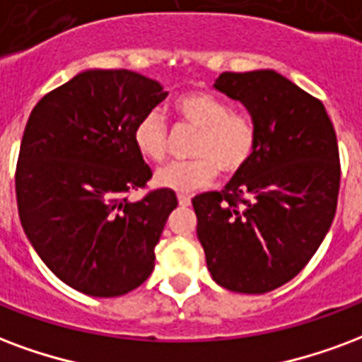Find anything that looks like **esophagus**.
<instances>
[{"instance_id": "1", "label": "esophagus", "mask_w": 362, "mask_h": 362, "mask_svg": "<svg viewBox=\"0 0 362 362\" xmlns=\"http://www.w3.org/2000/svg\"><path fill=\"white\" fill-rule=\"evenodd\" d=\"M178 203H180V205H182V207H188V205H189V203H192V199H189V197H188V195H178Z\"/></svg>"}]
</instances>
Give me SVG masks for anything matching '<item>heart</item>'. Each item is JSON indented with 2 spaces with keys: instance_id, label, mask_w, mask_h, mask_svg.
<instances>
[{
  "instance_id": "b5f03b06",
  "label": "heart",
  "mask_w": 362,
  "mask_h": 362,
  "mask_svg": "<svg viewBox=\"0 0 362 362\" xmlns=\"http://www.w3.org/2000/svg\"><path fill=\"white\" fill-rule=\"evenodd\" d=\"M176 113L199 130L194 155L188 163H168L155 173L159 188L188 194L207 188L216 176L240 173L257 147V130L245 115L232 113L226 101L207 92H189L176 101ZM134 146L146 159L159 160L167 155V124L159 111L144 115L134 128Z\"/></svg>"
}]
</instances>
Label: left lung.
I'll use <instances>...</instances> for the list:
<instances>
[{"label": "left lung", "mask_w": 362, "mask_h": 362, "mask_svg": "<svg viewBox=\"0 0 362 362\" xmlns=\"http://www.w3.org/2000/svg\"><path fill=\"white\" fill-rule=\"evenodd\" d=\"M216 92L240 101L255 153L222 192L192 199L211 276L264 293L297 276L332 226L339 192L336 130L324 105L280 72H222Z\"/></svg>", "instance_id": "left-lung-1"}]
</instances>
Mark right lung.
Segmentation results:
<instances>
[{
    "instance_id": "1",
    "label": "right lung",
    "mask_w": 362,
    "mask_h": 362,
    "mask_svg": "<svg viewBox=\"0 0 362 362\" xmlns=\"http://www.w3.org/2000/svg\"><path fill=\"white\" fill-rule=\"evenodd\" d=\"M168 92L134 71L78 72L40 99L18 153L17 205L28 242L53 274L92 297H117L146 282L178 199L155 189L134 146L138 120Z\"/></svg>"
}]
</instances>
